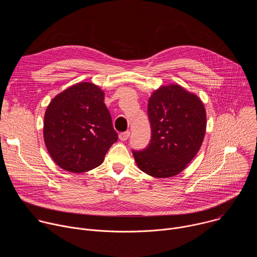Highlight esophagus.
<instances>
[{
	"mask_svg": "<svg viewBox=\"0 0 257 257\" xmlns=\"http://www.w3.org/2000/svg\"><path fill=\"white\" fill-rule=\"evenodd\" d=\"M129 136H130V132H129V131L122 132V133H120V134H119V138H120V140H122V141L127 140V139L129 138Z\"/></svg>",
	"mask_w": 257,
	"mask_h": 257,
	"instance_id": "34e87169",
	"label": "esophagus"
}]
</instances>
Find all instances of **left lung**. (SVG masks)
Wrapping results in <instances>:
<instances>
[{
    "label": "left lung",
    "instance_id": "1",
    "mask_svg": "<svg viewBox=\"0 0 257 257\" xmlns=\"http://www.w3.org/2000/svg\"><path fill=\"white\" fill-rule=\"evenodd\" d=\"M152 139L148 148L133 151L138 168L152 177L178 175L194 159L206 129L203 102L179 84L162 85L150 99Z\"/></svg>",
    "mask_w": 257,
    "mask_h": 257
}]
</instances>
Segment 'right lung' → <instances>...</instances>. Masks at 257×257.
<instances>
[{"instance_id":"1","label":"right lung","mask_w":257,"mask_h":257,"mask_svg":"<svg viewBox=\"0 0 257 257\" xmlns=\"http://www.w3.org/2000/svg\"><path fill=\"white\" fill-rule=\"evenodd\" d=\"M104 92L80 82L57 94L44 121V140L53 161L63 170L84 173L98 167L118 140Z\"/></svg>"}]
</instances>
